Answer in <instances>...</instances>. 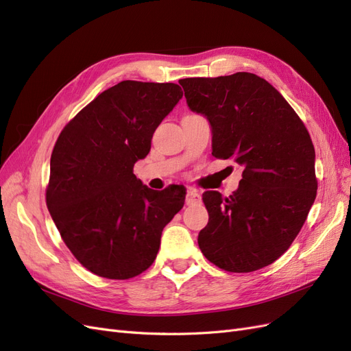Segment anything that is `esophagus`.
Wrapping results in <instances>:
<instances>
[{"label": "esophagus", "instance_id": "34e87169", "mask_svg": "<svg viewBox=\"0 0 351 351\" xmlns=\"http://www.w3.org/2000/svg\"><path fill=\"white\" fill-rule=\"evenodd\" d=\"M200 200H202V196H200V193L197 192L196 189H189V190H187V195H186V204H187V205L199 204Z\"/></svg>", "mask_w": 351, "mask_h": 351}]
</instances>
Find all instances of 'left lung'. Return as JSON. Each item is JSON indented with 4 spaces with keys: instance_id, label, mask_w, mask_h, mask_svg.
I'll return each mask as SVG.
<instances>
[{
    "instance_id": "1",
    "label": "left lung",
    "mask_w": 351,
    "mask_h": 351,
    "mask_svg": "<svg viewBox=\"0 0 351 351\" xmlns=\"http://www.w3.org/2000/svg\"><path fill=\"white\" fill-rule=\"evenodd\" d=\"M189 108L212 127V155L244 167L230 197L208 190V226L197 243L228 272L268 267L291 246L317 190L315 147L300 117L253 73L180 80Z\"/></svg>"
}]
</instances>
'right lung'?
Returning <instances> with one entry per match:
<instances>
[{"label": "right lung", "mask_w": 351, "mask_h": 351, "mask_svg": "<svg viewBox=\"0 0 351 351\" xmlns=\"http://www.w3.org/2000/svg\"><path fill=\"white\" fill-rule=\"evenodd\" d=\"M176 83L123 80L61 130L51 155L47 206L84 268L129 280L154 263L164 227L183 208L182 186L152 190L133 174L156 127L182 99Z\"/></svg>", "instance_id": "add662e5"}]
</instances>
